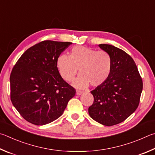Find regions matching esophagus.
Wrapping results in <instances>:
<instances>
[{
  "label": "esophagus",
  "mask_w": 155,
  "mask_h": 155,
  "mask_svg": "<svg viewBox=\"0 0 155 155\" xmlns=\"http://www.w3.org/2000/svg\"><path fill=\"white\" fill-rule=\"evenodd\" d=\"M76 94H77V95H81L83 94V92L81 91H78V90H77V93H76Z\"/></svg>",
  "instance_id": "esophagus-1"
}]
</instances>
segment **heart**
I'll return each instance as SVG.
<instances>
[{
  "mask_svg": "<svg viewBox=\"0 0 155 155\" xmlns=\"http://www.w3.org/2000/svg\"><path fill=\"white\" fill-rule=\"evenodd\" d=\"M60 74L67 82H71L79 70L80 75L74 85L85 88L103 85L108 80L112 71L110 55L104 50L76 46L70 51V55L61 54L57 60Z\"/></svg>",
  "mask_w": 155,
  "mask_h": 155,
  "instance_id": "heart-1",
  "label": "heart"
}]
</instances>
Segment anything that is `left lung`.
<instances>
[{
  "label": "left lung",
  "mask_w": 155,
  "mask_h": 155,
  "mask_svg": "<svg viewBox=\"0 0 155 155\" xmlns=\"http://www.w3.org/2000/svg\"><path fill=\"white\" fill-rule=\"evenodd\" d=\"M99 47L110 55L112 71L103 85L91 91L94 100L88 111L95 121L112 126L124 121L137 109L142 78L134 60L124 51L107 44Z\"/></svg>",
  "instance_id": "left-lung-1"
}]
</instances>
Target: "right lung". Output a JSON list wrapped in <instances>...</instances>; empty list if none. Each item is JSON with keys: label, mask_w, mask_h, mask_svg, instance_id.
I'll use <instances>...</instances> for the list:
<instances>
[{"label": "right lung", "mask_w": 155, "mask_h": 155, "mask_svg": "<svg viewBox=\"0 0 155 155\" xmlns=\"http://www.w3.org/2000/svg\"><path fill=\"white\" fill-rule=\"evenodd\" d=\"M72 43L43 41L30 47L10 75L11 100L21 116L43 125L60 117L76 89L60 74L57 60Z\"/></svg>", "instance_id": "1"}]
</instances>
